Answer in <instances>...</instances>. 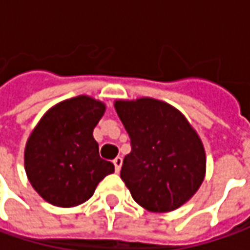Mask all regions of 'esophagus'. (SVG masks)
I'll return each instance as SVG.
<instances>
[{
    "label": "esophagus",
    "mask_w": 250,
    "mask_h": 250,
    "mask_svg": "<svg viewBox=\"0 0 250 250\" xmlns=\"http://www.w3.org/2000/svg\"><path fill=\"white\" fill-rule=\"evenodd\" d=\"M113 165H115L116 171L119 173V171H120V168H122V165H123V159H122L120 156H117V158H115V160H113Z\"/></svg>",
    "instance_id": "34e87169"
}]
</instances>
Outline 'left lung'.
I'll list each match as a JSON object with an SVG mask.
<instances>
[{
    "mask_svg": "<svg viewBox=\"0 0 250 250\" xmlns=\"http://www.w3.org/2000/svg\"><path fill=\"white\" fill-rule=\"evenodd\" d=\"M131 140L120 177L135 202L153 213L176 210L202 185L206 153L202 140L185 116L159 99L115 101Z\"/></svg>",
    "mask_w": 250,
    "mask_h": 250,
    "instance_id": "obj_1",
    "label": "left lung"
}]
</instances>
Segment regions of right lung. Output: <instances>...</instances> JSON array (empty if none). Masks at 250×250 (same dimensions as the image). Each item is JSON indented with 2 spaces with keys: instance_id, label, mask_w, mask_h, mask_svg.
I'll list each match as a JSON object with an SVG mask.
<instances>
[{
  "instance_id": "obj_1",
  "label": "right lung",
  "mask_w": 250,
  "mask_h": 250,
  "mask_svg": "<svg viewBox=\"0 0 250 250\" xmlns=\"http://www.w3.org/2000/svg\"><path fill=\"white\" fill-rule=\"evenodd\" d=\"M105 104L79 95L54 105L40 119L24 148V170L31 187L48 203L74 208L88 201L95 188L115 171L99 158L92 131Z\"/></svg>"
}]
</instances>
